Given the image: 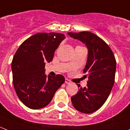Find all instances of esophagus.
Returning <instances> with one entry per match:
<instances>
[{
    "instance_id": "1",
    "label": "esophagus",
    "mask_w": 130,
    "mask_h": 130,
    "mask_svg": "<svg viewBox=\"0 0 130 130\" xmlns=\"http://www.w3.org/2000/svg\"><path fill=\"white\" fill-rule=\"evenodd\" d=\"M65 83L67 84H71V82H70V80H68V78H66L65 79Z\"/></svg>"
}]
</instances>
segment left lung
I'll return each mask as SVG.
<instances>
[{
  "label": "left lung",
  "instance_id": "8db88e82",
  "mask_svg": "<svg viewBox=\"0 0 130 130\" xmlns=\"http://www.w3.org/2000/svg\"><path fill=\"white\" fill-rule=\"evenodd\" d=\"M68 34L86 44L88 48L87 64L84 70L88 75L87 86L79 89L71 97V102L79 112L92 113L102 107L110 93L115 82L116 58L109 46L93 33L84 31Z\"/></svg>",
  "mask_w": 130,
  "mask_h": 130
}]
</instances>
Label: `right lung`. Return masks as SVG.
<instances>
[{"mask_svg":"<svg viewBox=\"0 0 130 130\" xmlns=\"http://www.w3.org/2000/svg\"><path fill=\"white\" fill-rule=\"evenodd\" d=\"M64 38L60 33H37L24 41L13 57V86L20 101L29 108L48 105L65 82L62 75L47 77L44 74L45 62L53 60L55 50Z\"/></svg>","mask_w":130,"mask_h":130,"instance_id":"add662e5","label":"right lung"}]
</instances>
